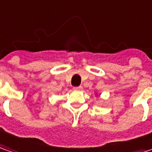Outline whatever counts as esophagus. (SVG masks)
I'll return each instance as SVG.
<instances>
[{
    "label": "esophagus",
    "mask_w": 152,
    "mask_h": 152,
    "mask_svg": "<svg viewBox=\"0 0 152 152\" xmlns=\"http://www.w3.org/2000/svg\"><path fill=\"white\" fill-rule=\"evenodd\" d=\"M82 89H83L82 86H75V87H73V90L74 91H81Z\"/></svg>",
    "instance_id": "1"
}]
</instances>
